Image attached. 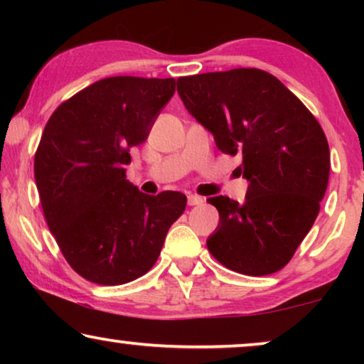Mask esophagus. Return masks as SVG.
Here are the masks:
<instances>
[{
  "instance_id": "34e87169",
  "label": "esophagus",
  "mask_w": 364,
  "mask_h": 364,
  "mask_svg": "<svg viewBox=\"0 0 364 364\" xmlns=\"http://www.w3.org/2000/svg\"><path fill=\"white\" fill-rule=\"evenodd\" d=\"M187 203H188V205H202L203 198L198 197V196H193V193H191V196L187 197Z\"/></svg>"
}]
</instances>
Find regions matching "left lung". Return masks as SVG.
<instances>
[{
  "label": "left lung",
  "instance_id": "8db88e82",
  "mask_svg": "<svg viewBox=\"0 0 364 364\" xmlns=\"http://www.w3.org/2000/svg\"><path fill=\"white\" fill-rule=\"evenodd\" d=\"M188 112L215 146L242 156L245 203L210 197L217 232L207 248L250 277L282 270L315 223L330 177V147L315 116L270 73L238 68L177 79Z\"/></svg>",
  "mask_w": 364,
  "mask_h": 364
}]
</instances>
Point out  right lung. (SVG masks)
I'll list each match as a JSON object with an SVG mask.
<instances>
[{
	"label": "right lung",
	"mask_w": 364,
	"mask_h": 364,
	"mask_svg": "<svg viewBox=\"0 0 364 364\" xmlns=\"http://www.w3.org/2000/svg\"><path fill=\"white\" fill-rule=\"evenodd\" d=\"M173 92V77H106L59 104L44 127L34 154L44 218L89 282L114 287L146 275L186 210L183 193L146 196L126 178L131 149Z\"/></svg>",
	"instance_id": "1"
}]
</instances>
